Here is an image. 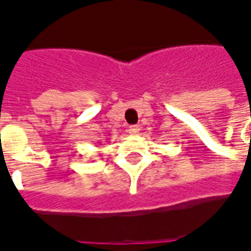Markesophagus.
<instances>
[{"instance_id":"obj_1","label":"esophagus","mask_w":251,"mask_h":251,"mask_svg":"<svg viewBox=\"0 0 251 251\" xmlns=\"http://www.w3.org/2000/svg\"><path fill=\"white\" fill-rule=\"evenodd\" d=\"M127 133L131 134V136H137L138 133H140V127L137 125H133V126H129V129H127Z\"/></svg>"}]
</instances>
